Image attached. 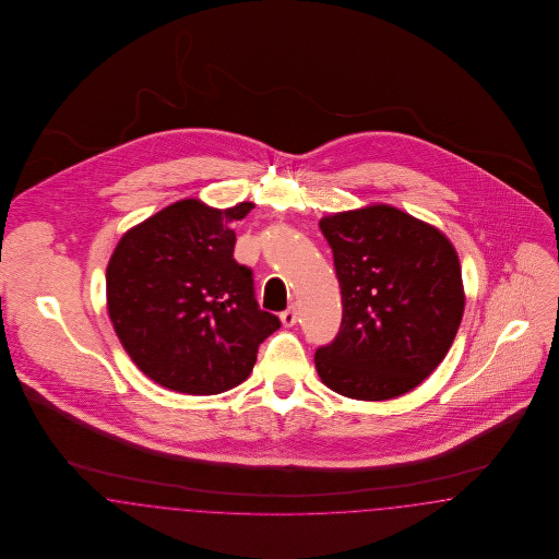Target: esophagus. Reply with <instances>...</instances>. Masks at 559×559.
<instances>
[{
  "label": "esophagus",
  "instance_id": "esophagus-1",
  "mask_svg": "<svg viewBox=\"0 0 559 559\" xmlns=\"http://www.w3.org/2000/svg\"><path fill=\"white\" fill-rule=\"evenodd\" d=\"M281 320L285 326H293L297 322V308L289 306L285 312H281Z\"/></svg>",
  "mask_w": 559,
  "mask_h": 559
}]
</instances>
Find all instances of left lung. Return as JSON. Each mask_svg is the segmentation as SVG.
<instances>
[{
  "instance_id": "left-lung-1",
  "label": "left lung",
  "mask_w": 559,
  "mask_h": 559,
  "mask_svg": "<svg viewBox=\"0 0 559 559\" xmlns=\"http://www.w3.org/2000/svg\"><path fill=\"white\" fill-rule=\"evenodd\" d=\"M342 287L344 319L314 354L326 388L390 400L447 356L465 308L456 251L438 228L390 205L320 219Z\"/></svg>"
}]
</instances>
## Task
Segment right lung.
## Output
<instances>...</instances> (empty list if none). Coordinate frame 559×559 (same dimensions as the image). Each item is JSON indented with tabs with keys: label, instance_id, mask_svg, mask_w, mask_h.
I'll list each match as a JSON object with an SVG mask.
<instances>
[{
	"label": "right lung",
	"instance_id": "right-lung-1",
	"mask_svg": "<svg viewBox=\"0 0 559 559\" xmlns=\"http://www.w3.org/2000/svg\"><path fill=\"white\" fill-rule=\"evenodd\" d=\"M253 203L178 201L126 233L107 267L108 317L138 369L182 394H222L253 371L281 320L260 310L230 222Z\"/></svg>",
	"mask_w": 559,
	"mask_h": 559
}]
</instances>
